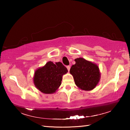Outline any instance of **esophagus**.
<instances>
[{
  "mask_svg": "<svg viewBox=\"0 0 130 130\" xmlns=\"http://www.w3.org/2000/svg\"><path fill=\"white\" fill-rule=\"evenodd\" d=\"M67 69H68V71H69V70H70V66H67Z\"/></svg>",
  "mask_w": 130,
  "mask_h": 130,
  "instance_id": "34e87169",
  "label": "esophagus"
}]
</instances>
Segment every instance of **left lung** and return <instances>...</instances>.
Instances as JSON below:
<instances>
[{
    "label": "left lung",
    "instance_id": "left-lung-1",
    "mask_svg": "<svg viewBox=\"0 0 130 130\" xmlns=\"http://www.w3.org/2000/svg\"><path fill=\"white\" fill-rule=\"evenodd\" d=\"M74 61L76 63L72 66L70 73L73 77L75 84L83 91H92L100 80L101 73L98 65L81 57Z\"/></svg>",
    "mask_w": 130,
    "mask_h": 130
}]
</instances>
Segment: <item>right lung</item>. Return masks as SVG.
I'll return each instance as SVG.
<instances>
[{
  "instance_id": "right-lung-1",
  "label": "right lung",
  "mask_w": 130,
  "mask_h": 130,
  "mask_svg": "<svg viewBox=\"0 0 130 130\" xmlns=\"http://www.w3.org/2000/svg\"><path fill=\"white\" fill-rule=\"evenodd\" d=\"M68 72L67 68L61 62L54 63L49 61L36 70L33 77L34 84L43 93H54L61 85L63 75Z\"/></svg>"
}]
</instances>
